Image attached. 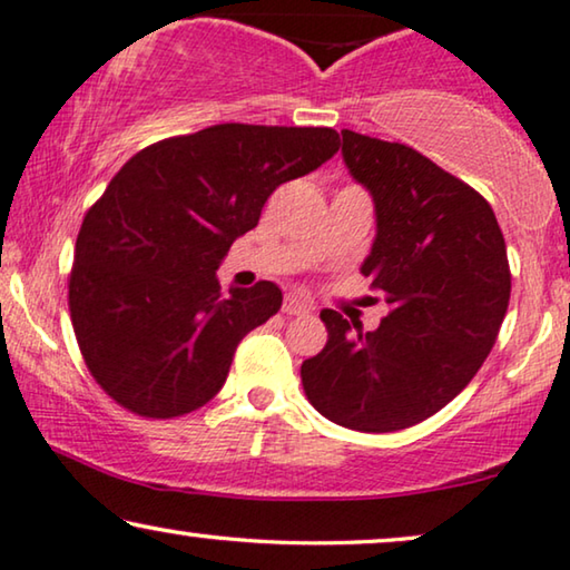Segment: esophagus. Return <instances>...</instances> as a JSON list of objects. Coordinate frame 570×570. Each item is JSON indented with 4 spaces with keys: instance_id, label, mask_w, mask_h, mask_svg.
<instances>
[{
    "instance_id": "esophagus-1",
    "label": "esophagus",
    "mask_w": 570,
    "mask_h": 570,
    "mask_svg": "<svg viewBox=\"0 0 570 570\" xmlns=\"http://www.w3.org/2000/svg\"><path fill=\"white\" fill-rule=\"evenodd\" d=\"M312 309H315V304H312L307 296L299 294V292L288 294L286 299H284V312H286V315H309Z\"/></svg>"
}]
</instances>
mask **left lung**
<instances>
[{
    "instance_id": "1",
    "label": "left lung",
    "mask_w": 570,
    "mask_h": 570,
    "mask_svg": "<svg viewBox=\"0 0 570 570\" xmlns=\"http://www.w3.org/2000/svg\"><path fill=\"white\" fill-rule=\"evenodd\" d=\"M341 136L348 175L374 204L362 274L392 312L372 333L320 312L327 343L302 364V384L327 421L387 434L442 411L491 354L511 294L507 243L485 198L421 151Z\"/></svg>"
}]
</instances>
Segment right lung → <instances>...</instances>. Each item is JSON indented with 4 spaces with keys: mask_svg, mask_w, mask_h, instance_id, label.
Here are the masks:
<instances>
[{
    "mask_svg": "<svg viewBox=\"0 0 570 570\" xmlns=\"http://www.w3.org/2000/svg\"><path fill=\"white\" fill-rule=\"evenodd\" d=\"M335 151L333 128L219 124L118 170L85 216L69 278L79 351L116 403L175 419L222 390L239 341L284 294L261 282L224 296L216 268L282 183Z\"/></svg>",
    "mask_w": 570,
    "mask_h": 570,
    "instance_id": "1",
    "label": "right lung"
}]
</instances>
